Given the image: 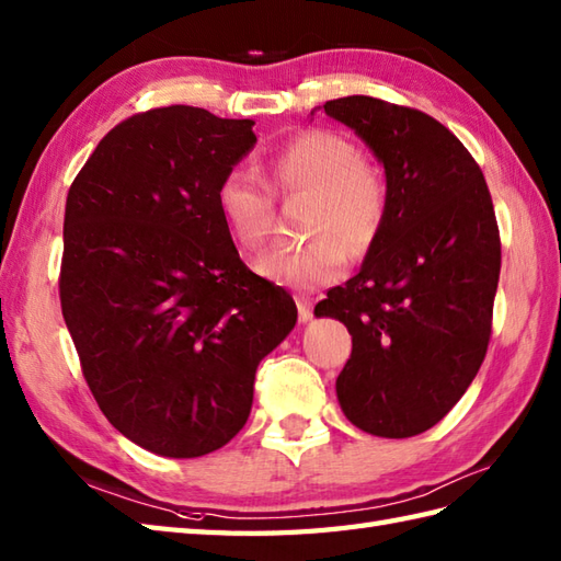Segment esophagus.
Segmentation results:
<instances>
[{
	"label": "esophagus",
	"instance_id": "1",
	"mask_svg": "<svg viewBox=\"0 0 561 561\" xmlns=\"http://www.w3.org/2000/svg\"><path fill=\"white\" fill-rule=\"evenodd\" d=\"M295 302H297V317H300L302 323H307L309 319H312V300L300 295V297H295Z\"/></svg>",
	"mask_w": 561,
	"mask_h": 561
}]
</instances>
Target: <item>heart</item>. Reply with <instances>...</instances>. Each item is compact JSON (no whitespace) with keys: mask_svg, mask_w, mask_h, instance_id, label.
<instances>
[{"mask_svg":"<svg viewBox=\"0 0 561 561\" xmlns=\"http://www.w3.org/2000/svg\"><path fill=\"white\" fill-rule=\"evenodd\" d=\"M271 178L285 196H309L302 247L273 249L256 261L261 276L290 288L331 283L347 266V248L363 254L377 242L389 214V184L377 163L341 134L309 129L271 158ZM218 214L247 249H261L273 228V196L252 172L230 170L216 192Z\"/></svg>","mask_w":561,"mask_h":561,"instance_id":"b5f03b06","label":"heart"}]
</instances>
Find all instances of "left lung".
<instances>
[{"label":"left lung","instance_id":"1","mask_svg":"<svg viewBox=\"0 0 561 561\" xmlns=\"http://www.w3.org/2000/svg\"><path fill=\"white\" fill-rule=\"evenodd\" d=\"M317 110L367 144L389 184L359 273L314 307L353 335L335 393L363 432L415 437L460 401L488 353L502 266L492 196L466 146L425 112L369 95Z\"/></svg>","mask_w":561,"mask_h":561}]
</instances>
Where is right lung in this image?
I'll return each instance as SVG.
<instances>
[{"label":"right lung","instance_id":"add662e5","mask_svg":"<svg viewBox=\"0 0 561 561\" xmlns=\"http://www.w3.org/2000/svg\"><path fill=\"white\" fill-rule=\"evenodd\" d=\"M252 127L148 110L107 131L67 196L61 314L110 425L158 456L226 446L295 329L293 297L244 266L216 204Z\"/></svg>","mask_w":561,"mask_h":561}]
</instances>
